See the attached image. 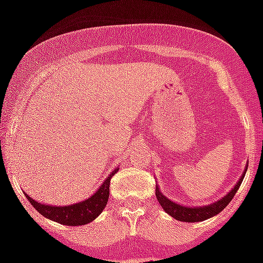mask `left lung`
<instances>
[{
    "instance_id": "obj_1",
    "label": "left lung",
    "mask_w": 263,
    "mask_h": 263,
    "mask_svg": "<svg viewBox=\"0 0 263 263\" xmlns=\"http://www.w3.org/2000/svg\"><path fill=\"white\" fill-rule=\"evenodd\" d=\"M245 175L246 171L241 175L240 180L237 181L236 185L224 198H221L220 200H217V202H214L212 204H208V206H202V208H188V206L177 204L176 202H173V200L168 199L165 195H162V192L160 191L158 185H156V196L161 206H162V209L168 213L169 216H172L173 218L183 221V222H199V221L208 220L210 217L216 216V214L221 213L228 206V203L233 199V196H235V194H236L239 187H240L241 181L245 179Z\"/></svg>"
}]
</instances>
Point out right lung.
Masks as SVG:
<instances>
[{"label": "right lung", "mask_w": 263, "mask_h": 263, "mask_svg": "<svg viewBox=\"0 0 263 263\" xmlns=\"http://www.w3.org/2000/svg\"><path fill=\"white\" fill-rule=\"evenodd\" d=\"M119 172V169H115L110 175L107 176L102 185L98 188V191L94 195H91L88 199L82 200L79 203L69 204V206H51V204H43L32 199L26 194L27 199L30 203L38 210L43 217L63 225H86L91 221H94L97 217L102 213L109 199V185H110L111 176Z\"/></svg>", "instance_id": "obj_1"}]
</instances>
